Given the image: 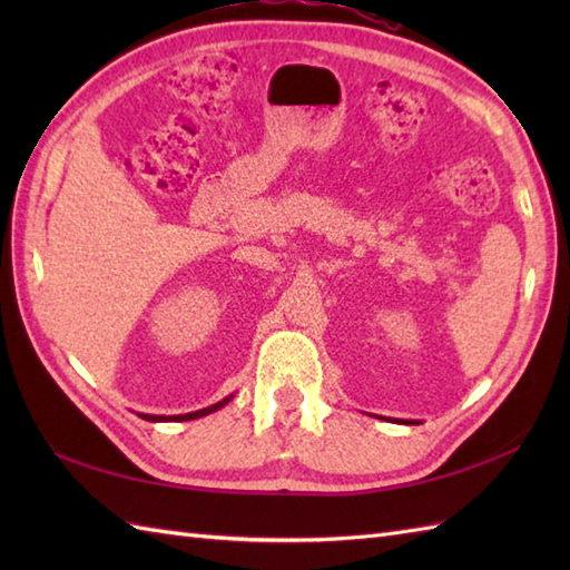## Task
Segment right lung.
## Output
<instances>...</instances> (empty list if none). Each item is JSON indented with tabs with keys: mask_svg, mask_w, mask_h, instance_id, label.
<instances>
[{
	"mask_svg": "<svg viewBox=\"0 0 570 570\" xmlns=\"http://www.w3.org/2000/svg\"><path fill=\"white\" fill-rule=\"evenodd\" d=\"M227 402H229V396H227V399H223V402H217V404L208 406V409L193 411V414H184V416H171V419H164V416H147V414H141V419H147V421H190V419H200V416H205V414H213V411H217V409H220V406H225Z\"/></svg>",
	"mask_w": 570,
	"mask_h": 570,
	"instance_id": "obj_1",
	"label": "right lung"
}]
</instances>
